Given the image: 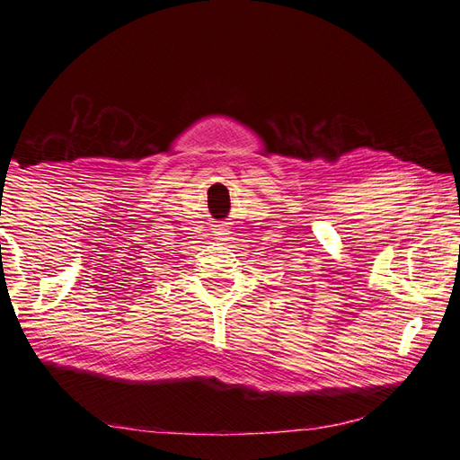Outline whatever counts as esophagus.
<instances>
[{"mask_svg":"<svg viewBox=\"0 0 460 460\" xmlns=\"http://www.w3.org/2000/svg\"><path fill=\"white\" fill-rule=\"evenodd\" d=\"M213 230H215V235H217L218 240H226V235L230 234V230H228L226 225H217Z\"/></svg>","mask_w":460,"mask_h":460,"instance_id":"esophagus-1","label":"esophagus"}]
</instances>
